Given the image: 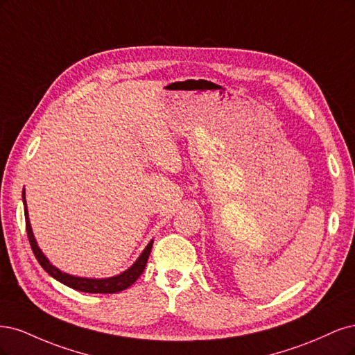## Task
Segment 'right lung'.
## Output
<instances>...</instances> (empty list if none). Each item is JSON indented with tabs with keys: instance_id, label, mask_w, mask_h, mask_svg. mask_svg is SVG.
<instances>
[{
	"instance_id": "add662e5",
	"label": "right lung",
	"mask_w": 355,
	"mask_h": 355,
	"mask_svg": "<svg viewBox=\"0 0 355 355\" xmlns=\"http://www.w3.org/2000/svg\"><path fill=\"white\" fill-rule=\"evenodd\" d=\"M21 198H24V207H25V220H26V232H28V239L31 248L33 250V255L38 259L40 266L47 271L51 277H54L57 282H60L69 288L79 291V292H85V293H116L121 292L123 289L130 288V286L141 276V272L146 268L148 255L152 252V245L153 240L148 242V245L144 248L143 252L140 254V257L137 258V261L134 264L125 270L123 272L118 274V276L113 277H107V279H88V277H78V276H72V274H67L60 271L57 267H54L51 262L49 261V258L42 254V250L40 249L35 236H33L32 227L29 223V214H28V207H26V198H25V189L24 193H21Z\"/></svg>"
}]
</instances>
